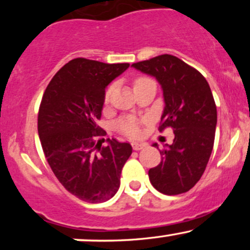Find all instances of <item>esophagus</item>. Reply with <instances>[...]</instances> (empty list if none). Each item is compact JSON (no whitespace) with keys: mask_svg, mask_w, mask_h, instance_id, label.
<instances>
[{"mask_svg":"<svg viewBox=\"0 0 250 250\" xmlns=\"http://www.w3.org/2000/svg\"><path fill=\"white\" fill-rule=\"evenodd\" d=\"M147 146V143H140V142H133L131 143V147L134 150H141L142 148H145Z\"/></svg>","mask_w":250,"mask_h":250,"instance_id":"34e87169","label":"esophagus"}]
</instances>
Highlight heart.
Here are the masks:
<instances>
[{"label": "heart", "instance_id": "b5f03b06", "mask_svg": "<svg viewBox=\"0 0 250 250\" xmlns=\"http://www.w3.org/2000/svg\"><path fill=\"white\" fill-rule=\"evenodd\" d=\"M146 80H148V79H143V77H141V79H137L136 81H135V84H139V83L146 81ZM111 89L113 88L110 87L107 90V93H105V100L109 99V95H110V93H111ZM119 128L123 134L128 135V136H131V137L137 136V135L140 134V125L136 120H131V119L130 120H123V121L119 123Z\"/></svg>", "mask_w": 250, "mask_h": 250}]
</instances>
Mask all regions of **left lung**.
<instances>
[{
	"instance_id": "obj_1",
	"label": "left lung",
	"mask_w": 250,
	"mask_h": 250,
	"mask_svg": "<svg viewBox=\"0 0 250 250\" xmlns=\"http://www.w3.org/2000/svg\"><path fill=\"white\" fill-rule=\"evenodd\" d=\"M131 67L160 83L165 108L159 129L171 127L175 135L173 143L160 150V165L149 169V180L162 194L186 193L205 173L213 150L217 113L210 87L202 74L168 54Z\"/></svg>"
}]
</instances>
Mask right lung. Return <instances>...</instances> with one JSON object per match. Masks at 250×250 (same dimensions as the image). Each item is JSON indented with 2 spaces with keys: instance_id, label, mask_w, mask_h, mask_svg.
<instances>
[{
  "instance_id": "obj_1",
  "label": "right lung",
  "mask_w": 250,
  "mask_h": 250,
  "mask_svg": "<svg viewBox=\"0 0 250 250\" xmlns=\"http://www.w3.org/2000/svg\"><path fill=\"white\" fill-rule=\"evenodd\" d=\"M129 68V63L108 64L74 59L51 79L40 105L37 130L43 153L57 180L69 193L89 203L110 200L120 188L125 163L131 155L129 143L101 135L105 88Z\"/></svg>"
}]
</instances>
